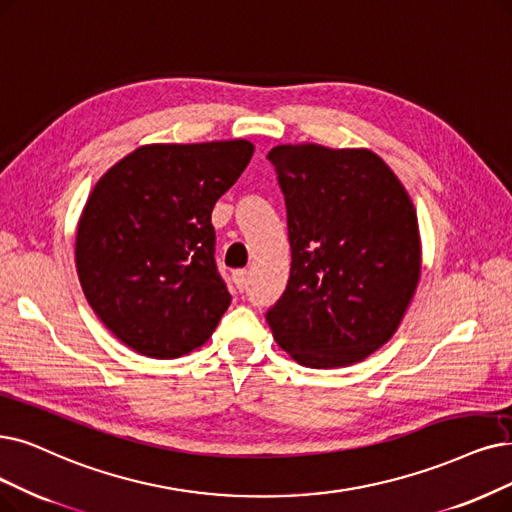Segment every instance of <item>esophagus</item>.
I'll return each instance as SVG.
<instances>
[{
    "label": "esophagus",
    "instance_id": "esophagus-1",
    "mask_svg": "<svg viewBox=\"0 0 512 512\" xmlns=\"http://www.w3.org/2000/svg\"><path fill=\"white\" fill-rule=\"evenodd\" d=\"M233 285L239 292H243L245 285H248V271H243V269L233 271Z\"/></svg>",
    "mask_w": 512,
    "mask_h": 512
}]
</instances>
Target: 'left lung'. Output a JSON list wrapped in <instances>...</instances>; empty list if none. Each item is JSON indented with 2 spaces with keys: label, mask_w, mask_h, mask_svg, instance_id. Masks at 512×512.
Masks as SVG:
<instances>
[{
  "label": "left lung",
  "mask_w": 512,
  "mask_h": 512,
  "mask_svg": "<svg viewBox=\"0 0 512 512\" xmlns=\"http://www.w3.org/2000/svg\"><path fill=\"white\" fill-rule=\"evenodd\" d=\"M290 281L267 311L277 344L306 367H342L391 340L420 281L414 203L367 149L279 145Z\"/></svg>",
  "instance_id": "8db88e82"
}]
</instances>
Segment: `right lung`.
<instances>
[{"mask_svg":"<svg viewBox=\"0 0 512 512\" xmlns=\"http://www.w3.org/2000/svg\"><path fill=\"white\" fill-rule=\"evenodd\" d=\"M252 155L248 140L145 145L96 182L77 224V275L92 311L132 351L187 355L229 309L212 210Z\"/></svg>","mask_w":512,"mask_h":512,"instance_id":"1","label":"right lung"}]
</instances>
